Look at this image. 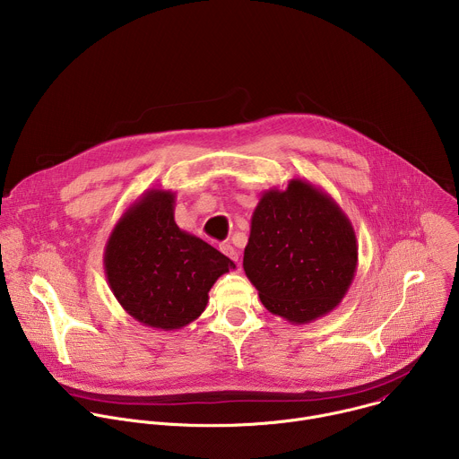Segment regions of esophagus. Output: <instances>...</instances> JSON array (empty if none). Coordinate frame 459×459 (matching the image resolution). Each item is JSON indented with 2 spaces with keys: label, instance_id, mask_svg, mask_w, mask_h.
<instances>
[{
  "label": "esophagus",
  "instance_id": "obj_1",
  "mask_svg": "<svg viewBox=\"0 0 459 459\" xmlns=\"http://www.w3.org/2000/svg\"><path fill=\"white\" fill-rule=\"evenodd\" d=\"M220 248H221V252H223L225 255H229V257H230V259H234V261H238L239 252H238L230 243H223Z\"/></svg>",
  "mask_w": 459,
  "mask_h": 459
}]
</instances>
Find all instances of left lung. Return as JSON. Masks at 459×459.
Masks as SVG:
<instances>
[{"label":"left lung","instance_id":"1","mask_svg":"<svg viewBox=\"0 0 459 459\" xmlns=\"http://www.w3.org/2000/svg\"><path fill=\"white\" fill-rule=\"evenodd\" d=\"M243 269L265 308L290 323L334 310L358 269L356 232L319 186L290 179L261 194L252 212Z\"/></svg>","mask_w":459,"mask_h":459}]
</instances>
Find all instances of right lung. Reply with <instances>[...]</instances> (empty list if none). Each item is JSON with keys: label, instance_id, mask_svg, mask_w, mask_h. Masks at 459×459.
Listing matches in <instances>:
<instances>
[{"label": "right lung", "instance_id": "obj_1", "mask_svg": "<svg viewBox=\"0 0 459 459\" xmlns=\"http://www.w3.org/2000/svg\"><path fill=\"white\" fill-rule=\"evenodd\" d=\"M174 204L172 190H145L114 225L103 254L108 287L123 310L161 331L198 319L216 280L236 269L220 250L176 225Z\"/></svg>", "mask_w": 459, "mask_h": 459}]
</instances>
